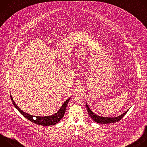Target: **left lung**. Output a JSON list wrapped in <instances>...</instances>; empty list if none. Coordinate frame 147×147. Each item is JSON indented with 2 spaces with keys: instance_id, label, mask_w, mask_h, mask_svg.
<instances>
[{
  "instance_id": "1",
  "label": "left lung",
  "mask_w": 147,
  "mask_h": 147,
  "mask_svg": "<svg viewBox=\"0 0 147 147\" xmlns=\"http://www.w3.org/2000/svg\"><path fill=\"white\" fill-rule=\"evenodd\" d=\"M86 107L90 116L92 119V120L100 124H109L111 123H115V122L119 121L128 112V110H127L126 112H125L124 113H123L120 116H119L116 117H102V116H98L95 115L94 113H93L91 111V110L90 109V108L88 107V105L87 103H86Z\"/></svg>"
}]
</instances>
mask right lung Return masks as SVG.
<instances>
[{"label":"right lung","instance_id":"obj_1","mask_svg":"<svg viewBox=\"0 0 147 147\" xmlns=\"http://www.w3.org/2000/svg\"><path fill=\"white\" fill-rule=\"evenodd\" d=\"M10 97H11V99L13 102V105L18 110V111L21 114H22L24 117H26V119H27L28 120H29L30 121H31L32 123H34L35 124H39V125H45V126L54 125V124H56L57 123H58L63 118V117L64 116L65 113L66 112V108L67 107V103L70 99V98H69L68 99H67L65 102V103L63 104V105L61 106V107L60 108L59 111L57 113L54 114L53 115H51L49 116H45V117H39V116H34L31 115L26 113L24 112H23L22 110H21L16 105V104L15 103L14 101L13 100V98H12V96H11V95H10ZM34 117H35L34 118Z\"/></svg>","mask_w":147,"mask_h":147}]
</instances>
